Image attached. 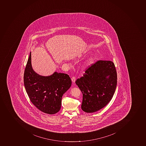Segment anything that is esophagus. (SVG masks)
Listing matches in <instances>:
<instances>
[{
	"instance_id": "obj_1",
	"label": "esophagus",
	"mask_w": 146,
	"mask_h": 146,
	"mask_svg": "<svg viewBox=\"0 0 146 146\" xmlns=\"http://www.w3.org/2000/svg\"><path fill=\"white\" fill-rule=\"evenodd\" d=\"M71 80L72 82L74 83V82H75V80H76V78H75V77H74V76H73V77L72 78Z\"/></svg>"
}]
</instances>
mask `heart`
Masks as SVG:
<instances>
[{"label": "heart", "instance_id": "b5f03b06", "mask_svg": "<svg viewBox=\"0 0 146 146\" xmlns=\"http://www.w3.org/2000/svg\"><path fill=\"white\" fill-rule=\"evenodd\" d=\"M88 62L86 63H85V65H87V64H88Z\"/></svg>", "mask_w": 146, "mask_h": 146}]
</instances>
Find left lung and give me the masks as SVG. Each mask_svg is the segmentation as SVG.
<instances>
[{"instance_id": "left-lung-1", "label": "left lung", "mask_w": 146, "mask_h": 146, "mask_svg": "<svg viewBox=\"0 0 146 146\" xmlns=\"http://www.w3.org/2000/svg\"><path fill=\"white\" fill-rule=\"evenodd\" d=\"M85 72L75 83L83 94L81 109L92 113L106 106L112 98L117 85L116 69L112 61L99 60Z\"/></svg>"}]
</instances>
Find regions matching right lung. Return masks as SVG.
<instances>
[{
  "label": "right lung",
  "mask_w": 146,
  "mask_h": 146,
  "mask_svg": "<svg viewBox=\"0 0 146 146\" xmlns=\"http://www.w3.org/2000/svg\"><path fill=\"white\" fill-rule=\"evenodd\" d=\"M31 52L25 69L23 82L31 103L44 113L54 114L60 110L63 95L71 86L67 74L54 72L51 76H40L31 66Z\"/></svg>",
  "instance_id": "add662e5"
}]
</instances>
